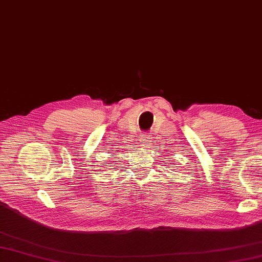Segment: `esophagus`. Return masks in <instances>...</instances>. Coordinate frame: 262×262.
<instances>
[{
    "instance_id": "esophagus-1",
    "label": "esophagus",
    "mask_w": 262,
    "mask_h": 262,
    "mask_svg": "<svg viewBox=\"0 0 262 262\" xmlns=\"http://www.w3.org/2000/svg\"><path fill=\"white\" fill-rule=\"evenodd\" d=\"M141 141H142V146H144V147L151 146V143H149V140L145 135H143V138H142Z\"/></svg>"
}]
</instances>
